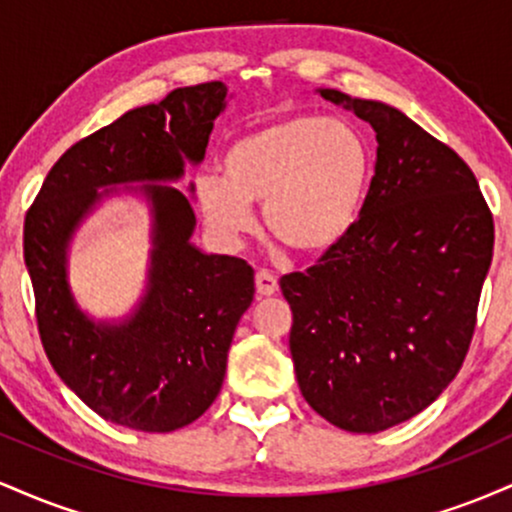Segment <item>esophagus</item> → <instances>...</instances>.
<instances>
[{"instance_id": "34e87169", "label": "esophagus", "mask_w": 512, "mask_h": 512, "mask_svg": "<svg viewBox=\"0 0 512 512\" xmlns=\"http://www.w3.org/2000/svg\"><path fill=\"white\" fill-rule=\"evenodd\" d=\"M255 286L257 296H274V293L279 291V281H276V276L272 272H267V269H260V272L255 274Z\"/></svg>"}]
</instances>
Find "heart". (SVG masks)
<instances>
[{"mask_svg": "<svg viewBox=\"0 0 512 512\" xmlns=\"http://www.w3.org/2000/svg\"><path fill=\"white\" fill-rule=\"evenodd\" d=\"M373 175V144L356 122L286 115L228 146L221 175L197 180V202L204 221L226 240L250 233L252 204H262L272 236L303 255H320L354 233Z\"/></svg>", "mask_w": 512, "mask_h": 512, "instance_id": "b5f03b06", "label": "heart"}]
</instances>
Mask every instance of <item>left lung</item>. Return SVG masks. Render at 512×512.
Listing matches in <instances>:
<instances>
[{
    "label": "left lung",
    "mask_w": 512,
    "mask_h": 512,
    "mask_svg": "<svg viewBox=\"0 0 512 512\" xmlns=\"http://www.w3.org/2000/svg\"><path fill=\"white\" fill-rule=\"evenodd\" d=\"M375 132L358 226L308 272L281 279L305 402L351 433L402 424L452 383L477 325L493 216L450 146L380 101L317 88Z\"/></svg>",
    "instance_id": "obj_1"
}]
</instances>
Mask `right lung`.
Wrapping results in <instances>:
<instances>
[{"label": "right lung", "instance_id": "1", "mask_svg": "<svg viewBox=\"0 0 512 512\" xmlns=\"http://www.w3.org/2000/svg\"><path fill=\"white\" fill-rule=\"evenodd\" d=\"M226 101V84L209 81L129 110L64 151L26 214L23 260L45 354L62 383L117 426L168 433L199 419L219 395L233 332L255 296L248 262L192 243V199L173 187L204 158ZM120 191L150 204L147 286L132 314L96 321L71 293L68 250L80 223Z\"/></svg>", "mask_w": 512, "mask_h": 512}]
</instances>
